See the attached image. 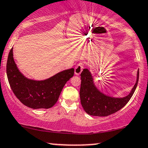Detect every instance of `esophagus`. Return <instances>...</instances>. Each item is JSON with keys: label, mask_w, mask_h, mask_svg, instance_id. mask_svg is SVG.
Here are the masks:
<instances>
[{"label": "esophagus", "mask_w": 148, "mask_h": 148, "mask_svg": "<svg viewBox=\"0 0 148 148\" xmlns=\"http://www.w3.org/2000/svg\"><path fill=\"white\" fill-rule=\"evenodd\" d=\"M84 69V64L83 63H80L75 67V74L76 75H79L82 71Z\"/></svg>", "instance_id": "esophagus-1"}]
</instances>
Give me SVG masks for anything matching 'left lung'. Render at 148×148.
I'll use <instances>...</instances> for the list:
<instances>
[{
    "label": "left lung",
    "mask_w": 148,
    "mask_h": 148,
    "mask_svg": "<svg viewBox=\"0 0 148 148\" xmlns=\"http://www.w3.org/2000/svg\"><path fill=\"white\" fill-rule=\"evenodd\" d=\"M139 71L138 70L136 83L128 96L115 98L106 96L98 90L95 85L90 71L84 69L80 74V98L85 111L92 116L105 117L119 111L128 103L133 95L139 81Z\"/></svg>",
    "instance_id": "obj_1"
}]
</instances>
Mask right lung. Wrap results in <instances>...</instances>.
I'll return each mask as SVG.
<instances>
[{
    "label": "right lung",
    "instance_id": "1",
    "mask_svg": "<svg viewBox=\"0 0 148 148\" xmlns=\"http://www.w3.org/2000/svg\"><path fill=\"white\" fill-rule=\"evenodd\" d=\"M74 69L63 70L44 80L25 77L20 72L14 59L13 48L8 55L7 75L9 85L17 98L29 108H51L57 102L63 87L74 76Z\"/></svg>",
    "mask_w": 148,
    "mask_h": 148
}]
</instances>
